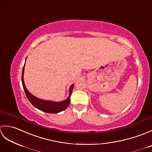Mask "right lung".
I'll use <instances>...</instances> for the list:
<instances>
[{
  "label": "right lung",
  "mask_w": 152,
  "mask_h": 152,
  "mask_svg": "<svg viewBox=\"0 0 152 152\" xmlns=\"http://www.w3.org/2000/svg\"><path fill=\"white\" fill-rule=\"evenodd\" d=\"M24 67H25V64L23 66V68L22 76H21V82H22L23 88L25 95H26L28 100L35 108H37L38 110H40L43 111L44 112L51 113V114H56V113L60 112L61 111L64 110H65L68 107V106L69 105L70 102V94L71 93H72V91L73 89L74 84L71 86L69 89V92H70L69 96L66 100H64V101L55 102L52 101H44V100L39 99L37 97H35V96H33L32 94H31V93L28 92V91L26 88V87H25L24 84V81H23Z\"/></svg>",
  "instance_id": "1"
}]
</instances>
